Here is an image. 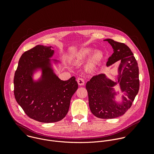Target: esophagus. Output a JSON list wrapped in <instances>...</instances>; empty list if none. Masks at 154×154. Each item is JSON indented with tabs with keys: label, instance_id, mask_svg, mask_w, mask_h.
Wrapping results in <instances>:
<instances>
[{
	"label": "esophagus",
	"instance_id": "1",
	"mask_svg": "<svg viewBox=\"0 0 154 154\" xmlns=\"http://www.w3.org/2000/svg\"><path fill=\"white\" fill-rule=\"evenodd\" d=\"M77 83L79 85H83L85 84V80L82 78H79L77 79Z\"/></svg>",
	"mask_w": 154,
	"mask_h": 154
}]
</instances>
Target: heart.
Instances as JSON below:
<instances>
[{
    "label": "heart",
    "instance_id": "obj_1",
    "mask_svg": "<svg viewBox=\"0 0 154 154\" xmlns=\"http://www.w3.org/2000/svg\"><path fill=\"white\" fill-rule=\"evenodd\" d=\"M92 51L93 49L91 48H85L80 50L75 55V61L76 62H82L90 56L88 60L89 64L91 66H93L102 60L103 55L102 52L99 50H96L93 53Z\"/></svg>",
    "mask_w": 154,
    "mask_h": 154
}]
</instances>
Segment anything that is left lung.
Wrapping results in <instances>:
<instances>
[{"mask_svg":"<svg viewBox=\"0 0 154 154\" xmlns=\"http://www.w3.org/2000/svg\"><path fill=\"white\" fill-rule=\"evenodd\" d=\"M113 49V54L108 58L107 66L120 61L117 82L106 77L105 74L93 76L86 84L88 94L89 106L91 113L101 119H113L123 115L131 107L140 88L139 69L137 60L130 49L125 44L106 39ZM119 83L122 92V102L115 100L117 94L113 86Z\"/></svg>","mask_w":154,"mask_h":154,"instance_id":"1","label":"left lung"}]
</instances>
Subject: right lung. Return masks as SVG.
<instances>
[{
	"mask_svg": "<svg viewBox=\"0 0 154 154\" xmlns=\"http://www.w3.org/2000/svg\"><path fill=\"white\" fill-rule=\"evenodd\" d=\"M52 46L37 45L21 55L14 77V94L17 103L30 118L45 123L61 121L67 115L72 96L78 88L74 76L63 81L54 73ZM42 71L36 81L34 73Z\"/></svg>",
	"mask_w": 154,
	"mask_h": 154,
	"instance_id": "1",
	"label": "right lung"
}]
</instances>
